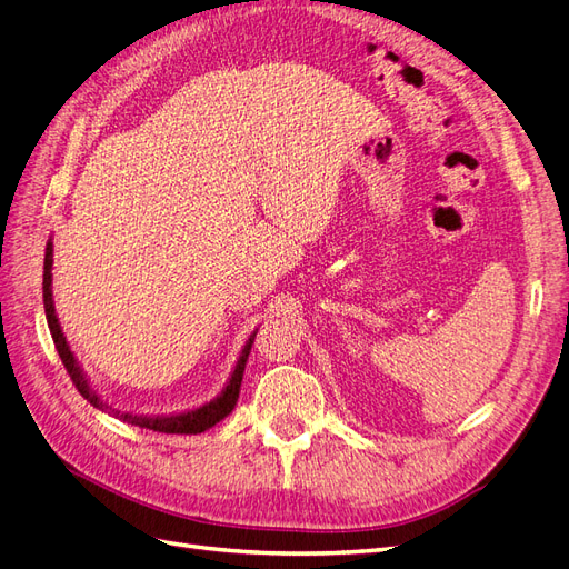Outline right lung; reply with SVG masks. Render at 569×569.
<instances>
[{"instance_id":"obj_1","label":"right lung","mask_w":569,"mask_h":569,"mask_svg":"<svg viewBox=\"0 0 569 569\" xmlns=\"http://www.w3.org/2000/svg\"><path fill=\"white\" fill-rule=\"evenodd\" d=\"M51 263H54V244H51V239L47 242L44 249V274H42V299H44V313H47V325H49V332L51 339H54V347L61 356V363L71 375L73 385L78 387V391L88 399L94 408L111 412L113 418L123 420L128 425H137V427H144V429H153V432H166V435H201L206 429L213 427L216 422H220L222 418H228L232 408L237 406L239 399V387H242V377H244V368H247V358L251 351V343L256 332L247 339L242 353L237 358V366L230 375L228 385L222 387V391L216 396L213 401L203 403L194 410H184V412H173V416H132V412H120L116 408H111L107 401L99 399V393L90 387L88 382V375L80 368L78 358L73 356L71 347H68V341L63 337V330L59 325L57 318V308H54V299H51Z\"/></svg>"}]
</instances>
